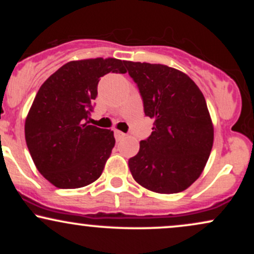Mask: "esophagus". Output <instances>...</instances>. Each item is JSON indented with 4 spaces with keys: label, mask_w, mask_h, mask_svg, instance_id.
<instances>
[{
    "label": "esophagus",
    "mask_w": 254,
    "mask_h": 254,
    "mask_svg": "<svg viewBox=\"0 0 254 254\" xmlns=\"http://www.w3.org/2000/svg\"><path fill=\"white\" fill-rule=\"evenodd\" d=\"M115 137H116V139H117V141H121V139H123L125 137V133L122 132V131L116 130L115 131Z\"/></svg>",
    "instance_id": "1"
}]
</instances>
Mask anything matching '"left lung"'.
<instances>
[{
  "label": "left lung",
  "instance_id": "obj_1",
  "mask_svg": "<svg viewBox=\"0 0 254 254\" xmlns=\"http://www.w3.org/2000/svg\"><path fill=\"white\" fill-rule=\"evenodd\" d=\"M154 119L153 132L129 160L139 185L157 193H178L191 186L205 167L214 127L203 93L186 74L164 64L124 61Z\"/></svg>",
  "mask_w": 254,
  "mask_h": 254
}]
</instances>
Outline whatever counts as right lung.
<instances>
[{
	"instance_id": "right-lung-1",
	"label": "right lung",
	"mask_w": 254,
	"mask_h": 254,
	"mask_svg": "<svg viewBox=\"0 0 254 254\" xmlns=\"http://www.w3.org/2000/svg\"><path fill=\"white\" fill-rule=\"evenodd\" d=\"M109 72H127L124 61H71L54 72L34 98L25 122L26 143L37 170L58 189L95 182L115 147L113 131L88 124L99 80Z\"/></svg>"
}]
</instances>
